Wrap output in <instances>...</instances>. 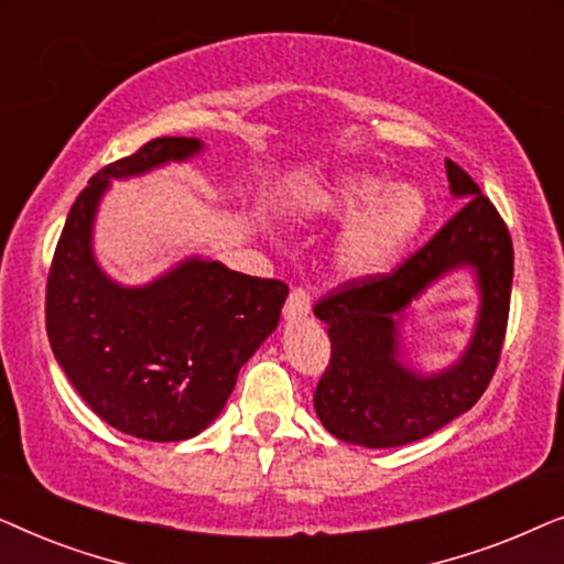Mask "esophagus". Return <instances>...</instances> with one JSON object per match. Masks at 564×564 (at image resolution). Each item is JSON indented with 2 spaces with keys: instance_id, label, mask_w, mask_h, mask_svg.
Returning a JSON list of instances; mask_svg holds the SVG:
<instances>
[{
  "instance_id": "obj_1",
  "label": "esophagus",
  "mask_w": 564,
  "mask_h": 564,
  "mask_svg": "<svg viewBox=\"0 0 564 564\" xmlns=\"http://www.w3.org/2000/svg\"><path fill=\"white\" fill-rule=\"evenodd\" d=\"M311 313V297L303 288H295L290 292L288 303H284V321H303Z\"/></svg>"
}]
</instances>
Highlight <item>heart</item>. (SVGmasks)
<instances>
[{"label": "heart", "mask_w": 564, "mask_h": 564, "mask_svg": "<svg viewBox=\"0 0 564 564\" xmlns=\"http://www.w3.org/2000/svg\"><path fill=\"white\" fill-rule=\"evenodd\" d=\"M315 218L346 226L330 253L346 282L390 274L429 218L426 192L372 172H346L318 184L305 199Z\"/></svg>", "instance_id": "b5f03b06"}]
</instances>
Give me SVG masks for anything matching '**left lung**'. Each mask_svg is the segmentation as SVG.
I'll list each match as a JSON object with an SVG mask.
<instances>
[{
    "mask_svg": "<svg viewBox=\"0 0 564 564\" xmlns=\"http://www.w3.org/2000/svg\"><path fill=\"white\" fill-rule=\"evenodd\" d=\"M459 213L392 274L344 284L315 315L328 326L330 365L315 388V413L346 444L388 449L426 438L467 413L496 372L513 282L506 223L465 169L446 159ZM454 271L476 280V326L466 351L444 370L421 373L404 354L402 323L423 291Z\"/></svg>",
    "mask_w": 564,
    "mask_h": 564,
    "instance_id": "8db88e82",
    "label": "left lung"
}]
</instances>
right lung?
Returning <instances> with one entry per match:
<instances>
[{
    "mask_svg": "<svg viewBox=\"0 0 564 564\" xmlns=\"http://www.w3.org/2000/svg\"><path fill=\"white\" fill-rule=\"evenodd\" d=\"M199 138H156L91 176L68 213L45 292V328L68 382L112 429L184 442L218 419L238 369L280 323L288 284L187 257L120 284L95 257V220L115 180L199 156Z\"/></svg>",
    "mask_w": 564,
    "mask_h": 564,
    "instance_id": "1",
    "label": "right lung"
}]
</instances>
